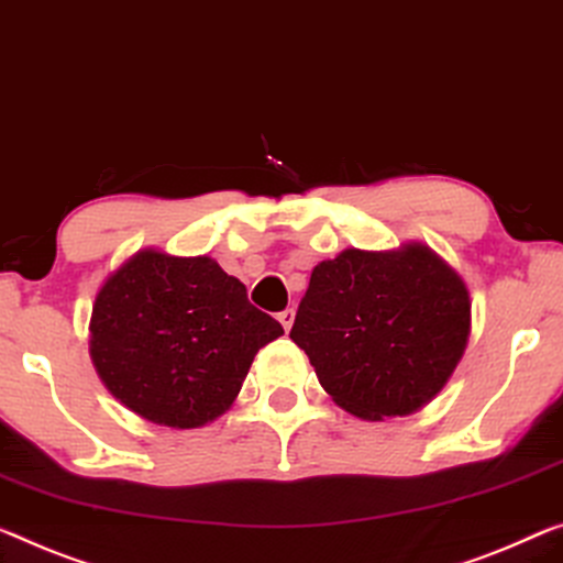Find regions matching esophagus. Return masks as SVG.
Masks as SVG:
<instances>
[{"label": "esophagus", "mask_w": 563, "mask_h": 563, "mask_svg": "<svg viewBox=\"0 0 563 563\" xmlns=\"http://www.w3.org/2000/svg\"><path fill=\"white\" fill-rule=\"evenodd\" d=\"M294 314H297V311H294V309H284L282 314H279V322H282V327H284V332H289V330H291V324H294Z\"/></svg>", "instance_id": "obj_1"}]
</instances>
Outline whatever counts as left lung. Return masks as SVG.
I'll return each mask as SVG.
<instances>
[{"label":"left lung","instance_id":"1","mask_svg":"<svg viewBox=\"0 0 563 563\" xmlns=\"http://www.w3.org/2000/svg\"><path fill=\"white\" fill-rule=\"evenodd\" d=\"M289 336L342 410L405 418L426 408L463 360L471 294L420 241L393 252L344 249L311 269Z\"/></svg>","mask_w":563,"mask_h":563}]
</instances>
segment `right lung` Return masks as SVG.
<instances>
[{"mask_svg":"<svg viewBox=\"0 0 563 563\" xmlns=\"http://www.w3.org/2000/svg\"><path fill=\"white\" fill-rule=\"evenodd\" d=\"M282 334L211 256L141 249L95 294L90 360L128 410L191 430L231 408L256 352Z\"/></svg>","mask_w":563,"mask_h":563,"instance_id":"add662e5","label":"right lung"}]
</instances>
